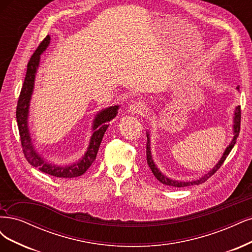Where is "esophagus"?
I'll return each mask as SVG.
<instances>
[{"label":"esophagus","mask_w":252,"mask_h":252,"mask_svg":"<svg viewBox=\"0 0 252 252\" xmlns=\"http://www.w3.org/2000/svg\"><path fill=\"white\" fill-rule=\"evenodd\" d=\"M143 110H144V105L141 102H132L128 106V112H130L131 115L141 114Z\"/></svg>","instance_id":"1"}]
</instances>
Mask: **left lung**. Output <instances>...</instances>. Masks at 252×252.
I'll return each instance as SVG.
<instances>
[{
	"instance_id": "left-lung-1",
	"label": "left lung",
	"mask_w": 252,
	"mask_h": 252,
	"mask_svg": "<svg viewBox=\"0 0 252 252\" xmlns=\"http://www.w3.org/2000/svg\"><path fill=\"white\" fill-rule=\"evenodd\" d=\"M237 90L239 91L240 88L237 86ZM232 133L233 136L231 138L230 144L226 147V149L224 150L220 160L216 163V166H214L213 169H211V171H209L206 174L202 175L201 177H199L196 180H192V181H185V180H177V179H173L168 177L166 174L159 170V168L158 167V164L155 163L153 156H152V152H151V140H150V133L149 131H147V149H146V154H147V162H148L149 167L153 173V175L155 176V178L158 179L159 182H161L162 185L166 186H170V187H175V188H184V187H189V186H198L202 184V182L206 181L209 179L212 175H214L215 173L218 171V169L222 166V163L224 162V160L226 159L227 155L229 154V152L231 151V149L235 146L237 138L239 136V132H240V125H241V107L237 106L235 111H233V119H232Z\"/></svg>"
}]
</instances>
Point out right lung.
Instances as JSON below:
<instances>
[{"label": "right lung", "instance_id": "1", "mask_svg": "<svg viewBox=\"0 0 252 252\" xmlns=\"http://www.w3.org/2000/svg\"><path fill=\"white\" fill-rule=\"evenodd\" d=\"M51 37L48 35L43 39L34 54L31 56L28 65L27 73H26L25 81L20 94L19 101L16 106V122L19 127L20 136L23 151L26 158L33 167L37 168L39 171L46 173V174L59 177V178H74L81 176L86 172L92 163L96 159V156L99 150L102 138L108 128V123L112 119H115L118 115L119 105L109 106L97 112L93 120L92 125V136L89 143V147L82 158L71 164H57L47 160L38 152L34 141L32 138L30 128H29V112H30V102L34 91V83H35V77L40 63V56L47 50L50 45Z\"/></svg>", "mask_w": 252, "mask_h": 252}]
</instances>
